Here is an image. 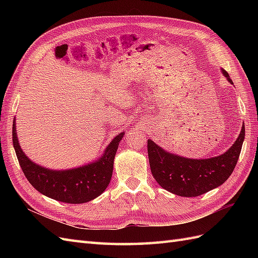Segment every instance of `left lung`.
I'll return each instance as SVG.
<instances>
[{
  "instance_id": "1",
  "label": "left lung",
  "mask_w": 258,
  "mask_h": 258,
  "mask_svg": "<svg viewBox=\"0 0 258 258\" xmlns=\"http://www.w3.org/2000/svg\"><path fill=\"white\" fill-rule=\"evenodd\" d=\"M223 75L233 84L228 73ZM245 128L229 150L207 159L187 158L163 150L151 139L147 140V153L152 174L166 190L182 197H197L212 190L227 181L235 169L244 141Z\"/></svg>"
}]
</instances>
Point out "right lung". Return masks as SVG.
Here are the masks:
<instances>
[{"label":"right lung","mask_w":258,"mask_h":258,"mask_svg":"<svg viewBox=\"0 0 258 258\" xmlns=\"http://www.w3.org/2000/svg\"><path fill=\"white\" fill-rule=\"evenodd\" d=\"M15 120L13 122L15 152L23 173L37 191L57 201L77 205L91 201L106 189L111 182L114 158L123 132L108 143L102 156L97 160L73 169L52 170L37 165L21 150Z\"/></svg>","instance_id":"obj_1"}]
</instances>
